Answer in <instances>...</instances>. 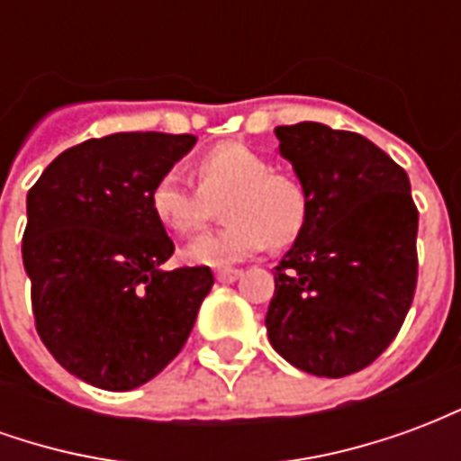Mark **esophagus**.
I'll list each match as a JSON object with an SVG mask.
<instances>
[{"instance_id":"obj_1","label":"esophagus","mask_w":461,"mask_h":461,"mask_svg":"<svg viewBox=\"0 0 461 461\" xmlns=\"http://www.w3.org/2000/svg\"><path fill=\"white\" fill-rule=\"evenodd\" d=\"M217 281H221V284H231V281H237L241 276V271L240 269H220L217 274Z\"/></svg>"}]
</instances>
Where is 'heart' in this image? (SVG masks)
Returning <instances> with one entry per match:
<instances>
[{
	"mask_svg": "<svg viewBox=\"0 0 461 461\" xmlns=\"http://www.w3.org/2000/svg\"><path fill=\"white\" fill-rule=\"evenodd\" d=\"M197 185L180 170H165L150 190V210L175 234H194L214 217L217 204L227 224L185 249V259L221 269L259 254L269 244L286 247L309 221V190L291 172L271 170L261 152L241 142H220L197 160Z\"/></svg>",
	"mask_w": 461,
	"mask_h": 461,
	"instance_id": "obj_1",
	"label": "heart"
}]
</instances>
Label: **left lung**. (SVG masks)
<instances>
[{
    "mask_svg": "<svg viewBox=\"0 0 461 461\" xmlns=\"http://www.w3.org/2000/svg\"><path fill=\"white\" fill-rule=\"evenodd\" d=\"M274 132L311 207L306 227L274 269L269 340L303 373L350 375L393 343L415 296L410 180L357 132L309 121Z\"/></svg>",
    "mask_w": 461,
    "mask_h": 461,
    "instance_id": "8db88e82",
    "label": "left lung"
}]
</instances>
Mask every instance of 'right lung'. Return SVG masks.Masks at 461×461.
Returning a JSON list of instances; mask_svg holds the SVG:
<instances>
[{
	"label": "right lung",
	"instance_id": "right-lung-1",
	"mask_svg": "<svg viewBox=\"0 0 461 461\" xmlns=\"http://www.w3.org/2000/svg\"><path fill=\"white\" fill-rule=\"evenodd\" d=\"M194 135L113 132L56 158L26 194L22 259L36 330L84 383L132 390L170 363L190 336L214 276L165 271L175 244L150 190Z\"/></svg>",
	"mask_w": 461,
	"mask_h": 461
}]
</instances>
